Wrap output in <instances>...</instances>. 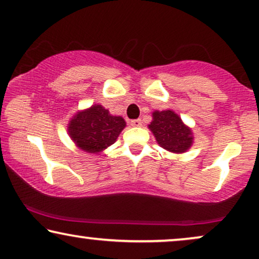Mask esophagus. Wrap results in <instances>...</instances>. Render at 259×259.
<instances>
[{"label": "esophagus", "instance_id": "esophagus-1", "mask_svg": "<svg viewBox=\"0 0 259 259\" xmlns=\"http://www.w3.org/2000/svg\"><path fill=\"white\" fill-rule=\"evenodd\" d=\"M131 125H132L133 127H139L141 126V120L140 119H134L131 121Z\"/></svg>", "mask_w": 259, "mask_h": 259}]
</instances>
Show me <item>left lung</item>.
Instances as JSON below:
<instances>
[{"label": "left lung", "mask_w": 259, "mask_h": 259, "mask_svg": "<svg viewBox=\"0 0 259 259\" xmlns=\"http://www.w3.org/2000/svg\"><path fill=\"white\" fill-rule=\"evenodd\" d=\"M153 120L148 128L153 133L157 143L173 153H184L193 144L192 131L182 121L173 111H154Z\"/></svg>", "instance_id": "1"}]
</instances>
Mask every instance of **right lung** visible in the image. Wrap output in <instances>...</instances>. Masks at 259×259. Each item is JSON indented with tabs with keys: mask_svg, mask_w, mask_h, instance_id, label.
Segmentation results:
<instances>
[{
	"mask_svg": "<svg viewBox=\"0 0 259 259\" xmlns=\"http://www.w3.org/2000/svg\"><path fill=\"white\" fill-rule=\"evenodd\" d=\"M125 127L121 116L109 114L101 105H93L70 119L68 134L80 150L98 154L114 144Z\"/></svg>",
	"mask_w": 259,
	"mask_h": 259,
	"instance_id": "1",
	"label": "right lung"
}]
</instances>
